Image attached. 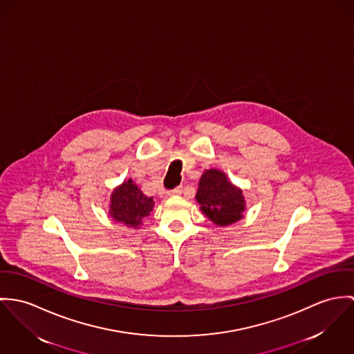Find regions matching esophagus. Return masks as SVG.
<instances>
[{"label":"esophagus","instance_id":"obj_1","mask_svg":"<svg viewBox=\"0 0 354 354\" xmlns=\"http://www.w3.org/2000/svg\"><path fill=\"white\" fill-rule=\"evenodd\" d=\"M182 192H183V186H178V187H175L174 190H169V192H168V196H180Z\"/></svg>","mask_w":354,"mask_h":354}]
</instances>
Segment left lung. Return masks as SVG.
I'll return each instance as SVG.
<instances>
[{
    "mask_svg": "<svg viewBox=\"0 0 354 354\" xmlns=\"http://www.w3.org/2000/svg\"><path fill=\"white\" fill-rule=\"evenodd\" d=\"M196 201L202 212L217 225H230L241 218L244 198L224 172L217 169L205 171L199 180Z\"/></svg>",
    "mask_w": 354,
    "mask_h": 354,
    "instance_id": "1",
    "label": "left lung"
}]
</instances>
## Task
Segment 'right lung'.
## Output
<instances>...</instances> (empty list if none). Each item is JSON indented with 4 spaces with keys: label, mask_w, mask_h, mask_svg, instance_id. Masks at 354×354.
Listing matches in <instances>:
<instances>
[{
    "label": "right lung",
    "mask_w": 354,
    "mask_h": 354,
    "mask_svg": "<svg viewBox=\"0 0 354 354\" xmlns=\"http://www.w3.org/2000/svg\"><path fill=\"white\" fill-rule=\"evenodd\" d=\"M153 205V198L145 196L130 179L113 193L110 216L129 227H137L151 214Z\"/></svg>",
    "instance_id": "1"
}]
</instances>
